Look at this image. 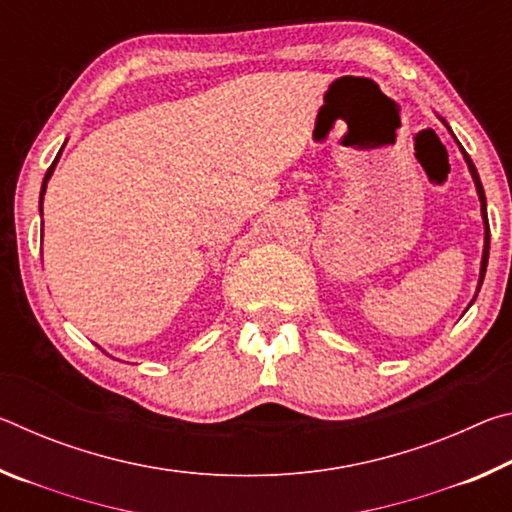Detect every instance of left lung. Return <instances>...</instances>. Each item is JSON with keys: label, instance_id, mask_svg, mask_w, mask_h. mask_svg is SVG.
<instances>
[{"label": "left lung", "instance_id": "8db88e82", "mask_svg": "<svg viewBox=\"0 0 512 512\" xmlns=\"http://www.w3.org/2000/svg\"><path fill=\"white\" fill-rule=\"evenodd\" d=\"M443 124H445V119H443ZM447 126V124H445ZM449 128V126H447ZM452 133V131H449ZM458 146H461V142H458ZM461 151H463V158H465V162H467V167H470V173H472V178H474V185H476V192H479V201H481V216H483V223H485V246H483V259H481V275H479V289H481V284H483V277H485V268H488V255H490V223H488V210H485V192H483V185H481V178H479V173H476V167H474V162L470 160V155L465 153V149L461 146ZM479 289H476V293H479ZM474 302V300H472ZM470 302V305H472Z\"/></svg>", "mask_w": 512, "mask_h": 512}]
</instances>
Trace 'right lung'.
Segmentation results:
<instances>
[{
	"instance_id": "1",
	"label": "right lung",
	"mask_w": 512,
	"mask_h": 512,
	"mask_svg": "<svg viewBox=\"0 0 512 512\" xmlns=\"http://www.w3.org/2000/svg\"><path fill=\"white\" fill-rule=\"evenodd\" d=\"M58 155H60V153H58ZM58 155H56V160H54V162H51V167L47 169V173H45V180H42V189H40V212H42V196H45V192H47V180L51 178V173H54V169H56Z\"/></svg>"
}]
</instances>
